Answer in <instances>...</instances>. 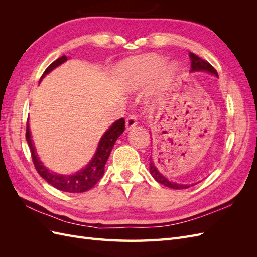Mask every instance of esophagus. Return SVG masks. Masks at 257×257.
<instances>
[{"label": "esophagus", "mask_w": 257, "mask_h": 257, "mask_svg": "<svg viewBox=\"0 0 257 257\" xmlns=\"http://www.w3.org/2000/svg\"><path fill=\"white\" fill-rule=\"evenodd\" d=\"M136 124H137V118H136V116H135V115L128 116V118L126 119V122H125L126 130L133 128L134 126H136Z\"/></svg>", "instance_id": "34e87169"}]
</instances>
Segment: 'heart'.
<instances>
[{
	"label": "heart",
	"instance_id": "1",
	"mask_svg": "<svg viewBox=\"0 0 257 257\" xmlns=\"http://www.w3.org/2000/svg\"><path fill=\"white\" fill-rule=\"evenodd\" d=\"M163 65V59L158 56H145L136 58L124 63L121 68L123 83L128 90H135L149 81ZM161 78L163 82L169 80L174 74L176 66L168 64L163 66Z\"/></svg>",
	"mask_w": 257,
	"mask_h": 257
}]
</instances>
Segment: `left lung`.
Here are the masks:
<instances>
[{"label":"left lung","mask_w":257,"mask_h":257,"mask_svg":"<svg viewBox=\"0 0 257 257\" xmlns=\"http://www.w3.org/2000/svg\"><path fill=\"white\" fill-rule=\"evenodd\" d=\"M190 58H191V71L192 72L193 71H206V72H209V73L214 74L215 76H217L216 69L211 64H210L208 61L203 60L193 52H190ZM150 174L159 183L167 186V188L176 189V190L190 188V185H188V184H178V183L169 181L168 179H166L162 174H160V172L158 170V168L155 167L151 158H150Z\"/></svg>","instance_id":"obj_1"}]
</instances>
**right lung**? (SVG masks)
I'll return each instance as SVG.
<instances>
[{"instance_id":"obj_1","label":"right lung","mask_w":257,"mask_h":257,"mask_svg":"<svg viewBox=\"0 0 257 257\" xmlns=\"http://www.w3.org/2000/svg\"><path fill=\"white\" fill-rule=\"evenodd\" d=\"M66 60H67L66 56H62L56 61H53L52 63L46 68V71L41 77V80L49 72H51L53 68H56ZM124 130H125V120L121 118L120 120L115 121L109 127V130H108L103 135V137L100 138L97 150L94 154V157H93V159L90 161L89 164L83 169H81L80 172L71 176H62V175L52 174L47 168L43 166L42 162L38 160L37 155L35 153L34 146L32 144V139H31V135H30L29 123H27L26 138L30 147L31 157H32L34 167L41 177H43L46 181L53 186V188H56L60 191L68 192V193H83L85 191L92 189L93 186H94L100 179H102L105 173L104 168L106 165V162L108 158H109V154L112 150L113 145L116 139H118V137L123 133Z\"/></svg>"}]
</instances>
